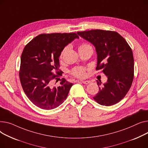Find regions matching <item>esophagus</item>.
<instances>
[{
    "label": "esophagus",
    "instance_id": "1",
    "mask_svg": "<svg viewBox=\"0 0 148 148\" xmlns=\"http://www.w3.org/2000/svg\"><path fill=\"white\" fill-rule=\"evenodd\" d=\"M82 82L83 84H84L87 85V84H88L90 83V81H82Z\"/></svg>",
    "mask_w": 148,
    "mask_h": 148
}]
</instances>
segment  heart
<instances>
[{"mask_svg": "<svg viewBox=\"0 0 148 148\" xmlns=\"http://www.w3.org/2000/svg\"><path fill=\"white\" fill-rule=\"evenodd\" d=\"M91 46L89 44H87V43H82V44L79 47V49H82L84 48H87V47H90ZM68 47H66L63 48L62 51L61 52L60 57L62 58L64 53H66V51L67 50ZM71 73L72 75L76 77H79V78H83L85 77L86 76V69L83 67H76L72 69V71L71 72Z\"/></svg>", "mask_w": 148, "mask_h": 148, "instance_id": "heart-1", "label": "heart"}]
</instances>
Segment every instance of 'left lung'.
Returning <instances> with one entry per match:
<instances>
[{"instance_id":"8db88e82","label":"left lung","mask_w":148,"mask_h":148,"mask_svg":"<svg viewBox=\"0 0 148 148\" xmlns=\"http://www.w3.org/2000/svg\"><path fill=\"white\" fill-rule=\"evenodd\" d=\"M77 33L95 47L96 70H101L108 77L103 85L97 81L99 91L93 99L101 105H115L125 96L133 81L134 58L131 48L116 32L97 29Z\"/></svg>"}]
</instances>
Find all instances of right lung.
Masks as SVG:
<instances>
[{
  "label": "right lung",
  "mask_w": 148,
  "mask_h": 148,
  "mask_svg": "<svg viewBox=\"0 0 148 148\" xmlns=\"http://www.w3.org/2000/svg\"><path fill=\"white\" fill-rule=\"evenodd\" d=\"M75 39H79L75 33L41 34L24 47L20 79L27 97L38 108L55 109L66 99L73 84L64 78L60 79V85L57 87H53L51 84L61 76L58 71L61 52ZM53 70H56L58 75L52 73Z\"/></svg>",
  "instance_id": "add662e5"
}]
</instances>
